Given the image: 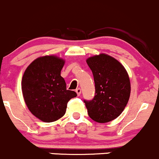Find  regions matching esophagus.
I'll return each mask as SVG.
<instances>
[{
	"label": "esophagus",
	"instance_id": "1",
	"mask_svg": "<svg viewBox=\"0 0 159 159\" xmlns=\"http://www.w3.org/2000/svg\"><path fill=\"white\" fill-rule=\"evenodd\" d=\"M75 91H76L77 94H78V96H79L80 94H81V89H77L76 90H75Z\"/></svg>",
	"mask_w": 159,
	"mask_h": 159
}]
</instances>
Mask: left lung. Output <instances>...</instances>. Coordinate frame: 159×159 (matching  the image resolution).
I'll list each match as a JSON object with an SVG mask.
<instances>
[{"instance_id": "8db88e82", "label": "left lung", "mask_w": 159, "mask_h": 159, "mask_svg": "<svg viewBox=\"0 0 159 159\" xmlns=\"http://www.w3.org/2000/svg\"><path fill=\"white\" fill-rule=\"evenodd\" d=\"M94 76L95 95L84 101L90 118L107 123L118 118L127 105L131 83L125 67L111 56L99 54L86 60Z\"/></svg>"}]
</instances>
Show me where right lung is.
Instances as JSON below:
<instances>
[{
  "label": "right lung",
  "mask_w": 159,
  "mask_h": 159,
  "mask_svg": "<svg viewBox=\"0 0 159 159\" xmlns=\"http://www.w3.org/2000/svg\"><path fill=\"white\" fill-rule=\"evenodd\" d=\"M65 61L56 55L39 57L25 70L21 80V90L27 107L37 118L52 122L63 117L67 104L77 96L66 89L61 70Z\"/></svg>",
  "instance_id": "right-lung-1"
}]
</instances>
